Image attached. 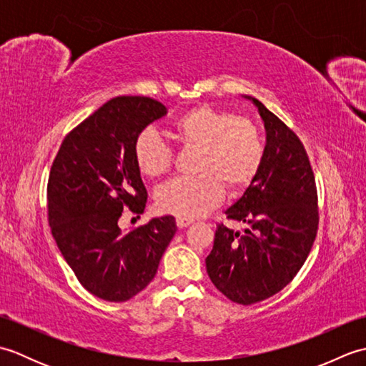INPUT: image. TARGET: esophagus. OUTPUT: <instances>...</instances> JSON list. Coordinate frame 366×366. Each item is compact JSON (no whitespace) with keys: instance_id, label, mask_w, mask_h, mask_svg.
<instances>
[{"instance_id":"esophagus-1","label":"esophagus","mask_w":366,"mask_h":366,"mask_svg":"<svg viewBox=\"0 0 366 366\" xmlns=\"http://www.w3.org/2000/svg\"><path fill=\"white\" fill-rule=\"evenodd\" d=\"M193 223V220L192 219H184V217H177L176 219V224L179 228H185V227H189V224H192Z\"/></svg>"}]
</instances>
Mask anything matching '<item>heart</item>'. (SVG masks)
Returning <instances> with one entry per match:
<instances>
[{"label": "heart", "mask_w": 366, "mask_h": 366, "mask_svg": "<svg viewBox=\"0 0 366 366\" xmlns=\"http://www.w3.org/2000/svg\"><path fill=\"white\" fill-rule=\"evenodd\" d=\"M171 134L189 149H198L195 177H176L155 193L162 212L197 219L220 203L224 185L242 190L258 176L264 162V142L250 119L211 105H198L171 124ZM139 173L160 177L173 165V151L154 129L139 132L134 144Z\"/></svg>", "instance_id": "1"}]
</instances>
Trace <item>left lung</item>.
Returning <instances> with one entry per match:
<instances>
[{"label": "left lung", "mask_w": 366, "mask_h": 366, "mask_svg": "<svg viewBox=\"0 0 366 366\" xmlns=\"http://www.w3.org/2000/svg\"><path fill=\"white\" fill-rule=\"evenodd\" d=\"M252 100L266 129L258 176L224 214L242 222L240 232L215 229L206 269L217 290L240 305L282 291L308 258L317 229V198L305 147L258 99Z\"/></svg>", "instance_id": "left-lung-1"}]
</instances>
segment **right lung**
<instances>
[{"mask_svg": "<svg viewBox=\"0 0 366 366\" xmlns=\"http://www.w3.org/2000/svg\"><path fill=\"white\" fill-rule=\"evenodd\" d=\"M165 114V105L151 97H114L64 138L53 160L46 187L51 234L84 290L99 299L126 302L143 291L177 231L171 215L130 231L118 224L124 207L144 211L134 144Z\"/></svg>", "mask_w": 366, "mask_h": 366, "instance_id": "right-lung-1", "label": "right lung"}]
</instances>
